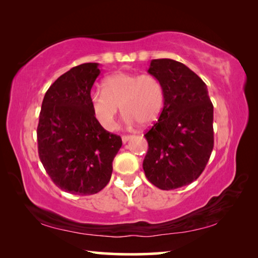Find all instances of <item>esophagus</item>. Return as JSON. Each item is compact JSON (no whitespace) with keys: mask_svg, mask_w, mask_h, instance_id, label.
Segmentation results:
<instances>
[{"mask_svg":"<svg viewBox=\"0 0 258 258\" xmlns=\"http://www.w3.org/2000/svg\"><path fill=\"white\" fill-rule=\"evenodd\" d=\"M131 139H132V135H123V137H121V141H123L124 143H126Z\"/></svg>","mask_w":258,"mask_h":258,"instance_id":"obj_1","label":"esophagus"}]
</instances>
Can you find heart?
<instances>
[{"instance_id":"obj_1","label":"heart","mask_w":258,"mask_h":258,"mask_svg":"<svg viewBox=\"0 0 258 258\" xmlns=\"http://www.w3.org/2000/svg\"><path fill=\"white\" fill-rule=\"evenodd\" d=\"M164 87L154 75L116 73L102 82V91L90 95L93 115L103 128L117 126L119 107L130 125H149L158 118L164 107Z\"/></svg>"}]
</instances>
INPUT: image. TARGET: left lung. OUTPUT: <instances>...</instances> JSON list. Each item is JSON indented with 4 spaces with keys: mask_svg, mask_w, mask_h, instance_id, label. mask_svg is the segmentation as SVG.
Instances as JSON below:
<instances>
[{
    "mask_svg": "<svg viewBox=\"0 0 258 258\" xmlns=\"http://www.w3.org/2000/svg\"><path fill=\"white\" fill-rule=\"evenodd\" d=\"M148 73L164 87L158 121L145 134L148 180L161 190L190 184L206 167L214 147L213 103L197 74L172 59L151 60Z\"/></svg>",
    "mask_w": 258,
    "mask_h": 258,
    "instance_id": "8db88e82",
    "label": "left lung"
}]
</instances>
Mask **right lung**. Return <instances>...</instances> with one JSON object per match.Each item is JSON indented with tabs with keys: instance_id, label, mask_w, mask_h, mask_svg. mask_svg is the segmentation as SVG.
<instances>
[{
	"instance_id": "right-lung-1",
	"label": "right lung",
	"mask_w": 258,
	"mask_h": 258,
	"mask_svg": "<svg viewBox=\"0 0 258 258\" xmlns=\"http://www.w3.org/2000/svg\"><path fill=\"white\" fill-rule=\"evenodd\" d=\"M99 74L95 62L72 68L49 87L42 102L38 156L54 184L72 195L101 191L121 147L119 135L104 130L91 108V89Z\"/></svg>"
}]
</instances>
